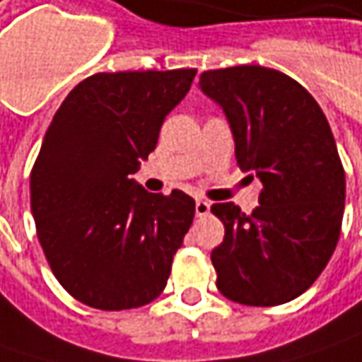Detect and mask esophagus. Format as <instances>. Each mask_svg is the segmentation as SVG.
<instances>
[{"instance_id":"obj_1","label":"esophagus","mask_w":362,"mask_h":362,"mask_svg":"<svg viewBox=\"0 0 362 362\" xmlns=\"http://www.w3.org/2000/svg\"><path fill=\"white\" fill-rule=\"evenodd\" d=\"M209 209H211V203L205 202V199H197L195 202V216L197 217H205L209 214Z\"/></svg>"}]
</instances>
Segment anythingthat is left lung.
<instances>
[{"label":"left lung","mask_w":362,"mask_h":362,"mask_svg":"<svg viewBox=\"0 0 362 362\" xmlns=\"http://www.w3.org/2000/svg\"><path fill=\"white\" fill-rule=\"evenodd\" d=\"M199 88L230 122L238 167L264 187L250 216L211 205L226 226L211 252L217 288L245 306L298 298L341 235L346 183L327 117L296 80L264 66L203 72Z\"/></svg>","instance_id":"left-lung-1"}]
</instances>
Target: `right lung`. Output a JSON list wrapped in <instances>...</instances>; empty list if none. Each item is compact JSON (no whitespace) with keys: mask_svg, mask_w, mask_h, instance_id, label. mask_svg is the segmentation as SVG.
<instances>
[{"mask_svg":"<svg viewBox=\"0 0 362 362\" xmlns=\"http://www.w3.org/2000/svg\"><path fill=\"white\" fill-rule=\"evenodd\" d=\"M195 68L94 74L64 98L30 177L32 216L49 268L98 310L139 308L165 290L195 202L148 193L132 175Z\"/></svg>","mask_w":362,"mask_h":362,"instance_id":"add662e5","label":"right lung"}]
</instances>
